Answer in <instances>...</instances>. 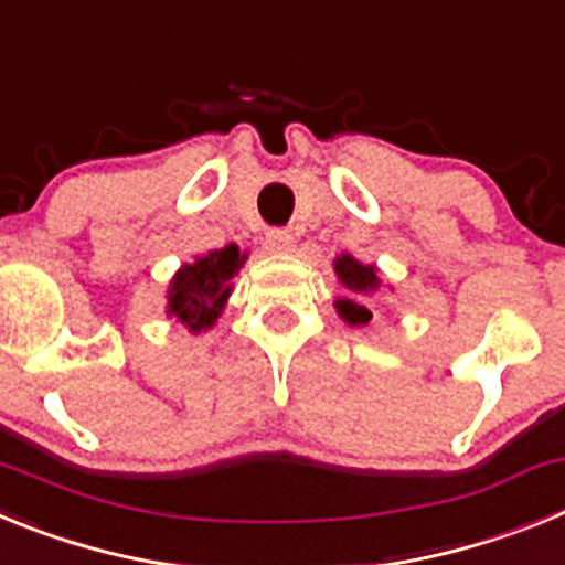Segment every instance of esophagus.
Returning a JSON list of instances; mask_svg holds the SVG:
<instances>
[{"instance_id":"34e87169","label":"esophagus","mask_w":565,"mask_h":565,"mask_svg":"<svg viewBox=\"0 0 565 565\" xmlns=\"http://www.w3.org/2000/svg\"><path fill=\"white\" fill-rule=\"evenodd\" d=\"M294 234L291 232H282V228H274V232H268L266 237V248L271 254H291L294 252Z\"/></svg>"}]
</instances>
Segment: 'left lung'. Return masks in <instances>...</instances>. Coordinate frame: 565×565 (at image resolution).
I'll return each instance as SVG.
<instances>
[{"instance_id": "left-lung-1", "label": "left lung", "mask_w": 565, "mask_h": 565, "mask_svg": "<svg viewBox=\"0 0 565 565\" xmlns=\"http://www.w3.org/2000/svg\"><path fill=\"white\" fill-rule=\"evenodd\" d=\"M333 271H337L339 286L348 291L344 297L333 299V308H337L339 319H342L344 326L364 328L373 319L367 299H371L373 294H379V288H382L379 268L367 266V263H362V259H356L353 254L344 252L333 259Z\"/></svg>"}]
</instances>
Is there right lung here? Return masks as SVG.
I'll use <instances>...</instances> for the list:
<instances>
[{
    "mask_svg": "<svg viewBox=\"0 0 565 565\" xmlns=\"http://www.w3.org/2000/svg\"><path fill=\"white\" fill-rule=\"evenodd\" d=\"M248 252L234 243L183 263L167 286V317L186 326L189 333L209 331L226 311L234 291V277L246 266Z\"/></svg>",
    "mask_w": 565,
    "mask_h": 565,
    "instance_id": "add662e5",
    "label": "right lung"
}]
</instances>
